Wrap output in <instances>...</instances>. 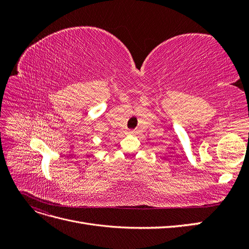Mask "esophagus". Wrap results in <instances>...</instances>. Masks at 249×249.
<instances>
[{
	"label": "esophagus",
	"mask_w": 249,
	"mask_h": 249,
	"mask_svg": "<svg viewBox=\"0 0 249 249\" xmlns=\"http://www.w3.org/2000/svg\"><path fill=\"white\" fill-rule=\"evenodd\" d=\"M126 134H127V135H135V134H136V132H135L134 130H127V131H126Z\"/></svg>",
	"instance_id": "1"
}]
</instances>
